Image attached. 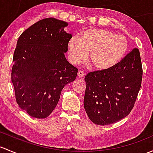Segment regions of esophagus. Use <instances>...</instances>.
Here are the masks:
<instances>
[{"label": "esophagus", "mask_w": 153, "mask_h": 153, "mask_svg": "<svg viewBox=\"0 0 153 153\" xmlns=\"http://www.w3.org/2000/svg\"><path fill=\"white\" fill-rule=\"evenodd\" d=\"M83 76H84V72H83V71H81V70H79L78 72V78H83Z\"/></svg>", "instance_id": "obj_1"}]
</instances>
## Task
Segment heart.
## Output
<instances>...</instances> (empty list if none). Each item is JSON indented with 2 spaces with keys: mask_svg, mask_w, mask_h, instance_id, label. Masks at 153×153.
<instances>
[{
  "mask_svg": "<svg viewBox=\"0 0 153 153\" xmlns=\"http://www.w3.org/2000/svg\"><path fill=\"white\" fill-rule=\"evenodd\" d=\"M72 63L80 64L89 53L91 65L98 70H105L120 62L128 49L127 39L121 35L100 28L83 31L79 39L72 38L68 43Z\"/></svg>",
  "mask_w": 153,
  "mask_h": 153,
  "instance_id": "heart-1",
  "label": "heart"
}]
</instances>
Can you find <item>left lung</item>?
Here are the masks:
<instances>
[{"label":"left lung","instance_id":"left-lung-1","mask_svg":"<svg viewBox=\"0 0 153 153\" xmlns=\"http://www.w3.org/2000/svg\"><path fill=\"white\" fill-rule=\"evenodd\" d=\"M142 64L138 48L105 70L85 76L84 108L89 120L108 125L123 120L133 109L142 80Z\"/></svg>","mask_w":153,"mask_h":153}]
</instances>
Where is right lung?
Instances as JSON below:
<instances>
[{
	"label": "right lung",
	"mask_w": 153,
	"mask_h": 153,
	"mask_svg": "<svg viewBox=\"0 0 153 153\" xmlns=\"http://www.w3.org/2000/svg\"><path fill=\"white\" fill-rule=\"evenodd\" d=\"M67 25L53 17L43 19L22 32L17 40L12 82L18 105L34 118L51 114L64 86L76 78L78 69L64 56L72 37L64 31Z\"/></svg>",
	"instance_id": "obj_1"
}]
</instances>
